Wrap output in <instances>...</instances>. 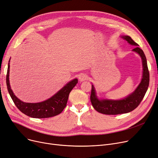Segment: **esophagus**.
Segmentation results:
<instances>
[{
  "label": "esophagus",
  "mask_w": 158,
  "mask_h": 158,
  "mask_svg": "<svg viewBox=\"0 0 158 158\" xmlns=\"http://www.w3.org/2000/svg\"><path fill=\"white\" fill-rule=\"evenodd\" d=\"M78 79H79V80H80V81H85V80L87 79V75H86L85 74H84V73H81V74H80L79 75Z\"/></svg>",
  "instance_id": "esophagus-1"
}]
</instances>
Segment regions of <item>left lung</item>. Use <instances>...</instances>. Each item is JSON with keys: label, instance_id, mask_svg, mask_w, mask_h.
I'll return each mask as SVG.
<instances>
[{"label": "left lung", "instance_id": "8db88e82", "mask_svg": "<svg viewBox=\"0 0 158 158\" xmlns=\"http://www.w3.org/2000/svg\"><path fill=\"white\" fill-rule=\"evenodd\" d=\"M121 37L129 44L136 46L132 51L138 53L142 60V78L134 91L121 100L98 98L96 95L95 88L92 85L91 94V103L96 111L104 114L116 115L131 112L139 106L145 96L149 85V72L147 58L143 51L138 47L139 45L135 42L129 36H122Z\"/></svg>", "mask_w": 158, "mask_h": 158}]
</instances>
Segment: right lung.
Wrapping results in <instances>:
<instances>
[{
    "instance_id": "add662e5",
    "label": "right lung",
    "mask_w": 158,
    "mask_h": 158,
    "mask_svg": "<svg viewBox=\"0 0 158 158\" xmlns=\"http://www.w3.org/2000/svg\"><path fill=\"white\" fill-rule=\"evenodd\" d=\"M10 61V59L6 75L7 88L14 103L22 113L33 118H46L60 114L66 106L70 92L78 83V79L74 78L69 81L60 91L46 100L39 103H26L19 99L11 89L9 78Z\"/></svg>"
}]
</instances>
